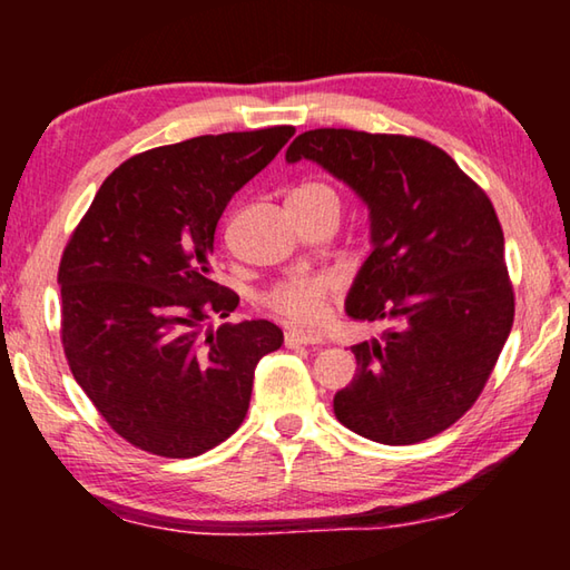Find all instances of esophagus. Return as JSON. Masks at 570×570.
I'll return each instance as SVG.
<instances>
[{
    "label": "esophagus",
    "instance_id": "obj_1",
    "mask_svg": "<svg viewBox=\"0 0 570 570\" xmlns=\"http://www.w3.org/2000/svg\"><path fill=\"white\" fill-rule=\"evenodd\" d=\"M284 342H286V346H306V344H322V336L320 334H304V332H286V336H284Z\"/></svg>",
    "mask_w": 570,
    "mask_h": 570
}]
</instances>
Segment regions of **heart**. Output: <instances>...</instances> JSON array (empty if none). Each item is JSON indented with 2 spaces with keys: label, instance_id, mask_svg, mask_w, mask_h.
Instances as JSON below:
<instances>
[{
  "label": "heart",
  "instance_id": "1",
  "mask_svg": "<svg viewBox=\"0 0 570 570\" xmlns=\"http://www.w3.org/2000/svg\"><path fill=\"white\" fill-rule=\"evenodd\" d=\"M308 206H336L340 208V193L320 180L302 183L288 198V204ZM336 288V276L332 274H292L274 284L264 294L268 312L286 324L314 326L324 320L326 298Z\"/></svg>",
  "mask_w": 570,
  "mask_h": 570
}]
</instances>
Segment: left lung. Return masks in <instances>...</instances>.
<instances>
[{"instance_id": "1", "label": "left lung", "mask_w": 570, "mask_h": 570, "mask_svg": "<svg viewBox=\"0 0 570 570\" xmlns=\"http://www.w3.org/2000/svg\"><path fill=\"white\" fill-rule=\"evenodd\" d=\"M298 160L370 210L372 254L344 306L356 322L390 324L352 346L356 374L334 394L336 420L382 445L435 438L475 404L513 326L495 208L445 150L407 135L308 130L286 150Z\"/></svg>"}]
</instances>
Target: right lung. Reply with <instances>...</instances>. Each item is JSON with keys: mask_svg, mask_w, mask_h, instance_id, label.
<instances>
[{"mask_svg": "<svg viewBox=\"0 0 570 570\" xmlns=\"http://www.w3.org/2000/svg\"><path fill=\"white\" fill-rule=\"evenodd\" d=\"M292 125L200 135L115 168L60 264L72 377L130 445L196 458L244 422L254 370L284 344L266 320L206 326L238 306L210 276L234 193L276 158Z\"/></svg>", "mask_w": 570, "mask_h": 570, "instance_id": "add662e5", "label": "right lung"}]
</instances>
